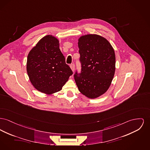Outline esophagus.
<instances>
[{
  "instance_id": "esophagus-1",
  "label": "esophagus",
  "mask_w": 150,
  "mask_h": 150,
  "mask_svg": "<svg viewBox=\"0 0 150 150\" xmlns=\"http://www.w3.org/2000/svg\"><path fill=\"white\" fill-rule=\"evenodd\" d=\"M70 68L71 69L72 71L73 72H74V71H75V64H71L70 65Z\"/></svg>"
}]
</instances>
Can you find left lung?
<instances>
[{
	"instance_id": "left-lung-1",
	"label": "left lung",
	"mask_w": 150,
	"mask_h": 150,
	"mask_svg": "<svg viewBox=\"0 0 150 150\" xmlns=\"http://www.w3.org/2000/svg\"><path fill=\"white\" fill-rule=\"evenodd\" d=\"M81 73L74 75L80 92L89 98L105 93L115 75V50L104 37L97 35H82L78 40Z\"/></svg>"
}]
</instances>
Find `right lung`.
Segmentation results:
<instances>
[{"mask_svg":"<svg viewBox=\"0 0 150 150\" xmlns=\"http://www.w3.org/2000/svg\"><path fill=\"white\" fill-rule=\"evenodd\" d=\"M27 71L33 87L47 95L61 91L73 74L60 50L59 40L52 35L42 38L29 52Z\"/></svg>","mask_w":150,"mask_h":150,"instance_id":"right-lung-1","label":"right lung"}]
</instances>
